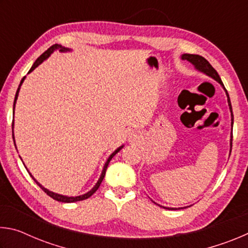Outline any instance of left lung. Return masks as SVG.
Masks as SVG:
<instances>
[{
    "instance_id": "1",
    "label": "left lung",
    "mask_w": 248,
    "mask_h": 248,
    "mask_svg": "<svg viewBox=\"0 0 248 248\" xmlns=\"http://www.w3.org/2000/svg\"><path fill=\"white\" fill-rule=\"evenodd\" d=\"M182 59L183 60H187L189 61L190 63L195 66L196 70H198L199 72H202L205 75H208L213 79H216L217 83H220V85L223 87V90L225 91V94H226V97H228V103H229V107H230V111H231V125L233 127V111H232V105H231V100H230V96L228 91L225 90V87L223 85V83L221 81V78L219 77V74H217V71L213 69V66L209 63V62L205 60L203 57L199 56V54H189V53H184L182 54ZM232 138L233 136H231V142H230V145H231V150L232 151ZM159 205V204H158ZM159 207L162 208H165V209H169V210H177V208H166V207H163V205H159ZM185 208H188V207H185ZM178 209H183V208H178Z\"/></svg>"
}]
</instances>
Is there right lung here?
I'll return each instance as SVG.
<instances>
[{"instance_id": "add662e5", "label": "right lung", "mask_w": 248, "mask_h": 248, "mask_svg": "<svg viewBox=\"0 0 248 248\" xmlns=\"http://www.w3.org/2000/svg\"><path fill=\"white\" fill-rule=\"evenodd\" d=\"M56 50H59V51L60 52H69V51H72V49H70V48H65V47H62L61 45H53V46H51V47H50L47 51H45L43 54H41V56L37 59V60L35 61V63L32 64V66L31 68V70H29V72L28 73H31V72H32L33 70H35L37 66H38L39 64H41L43 63V62L46 60V59H48L49 57H50V54H51L53 51H56ZM26 78V77H24L23 78H22V81H20V83H19V86H18V89H17V92H16V95H15V99H14V106H13V112H14V110H15V104H16V100H17V97H18V93H19V90H20V86H22V84H23V82H24V79ZM12 128H13V140H14V143H15V139H14V121H13V124H12ZM15 148H16V144H15ZM124 148V145H121V146H119L118 149L117 150H115L114 152H112L110 155H109V157L107 158V161H106V163H105V165H104V169H103V170H102V174H100V177H99V179L97 180V183H96V185L95 186L92 188V189L90 190V191H87L86 194H84V195H81V196H77V197H68V196H63V195H60V194H56V192H53V191H50V190H48L47 188H45L43 185L41 184H39L38 182H37V180L35 179V177H33V176L29 173V170H28V173H29V175L31 176V178L35 180V183L38 185V186L41 188V189H43L46 194H47L48 196H50L51 197L52 199H54V200H57V201H60V202H65V203H71V202H77V201H81V200H85V199H87V198H90V197L94 194V192L98 189L99 188V186H100V184H102V182H103V179H104V177H105V174H106V170H107V166H108V164H109V162L111 161V158L115 156V155L119 152V151ZM22 159V158H20ZM25 165V164H24ZM26 167V166H25Z\"/></svg>"}]
</instances>
